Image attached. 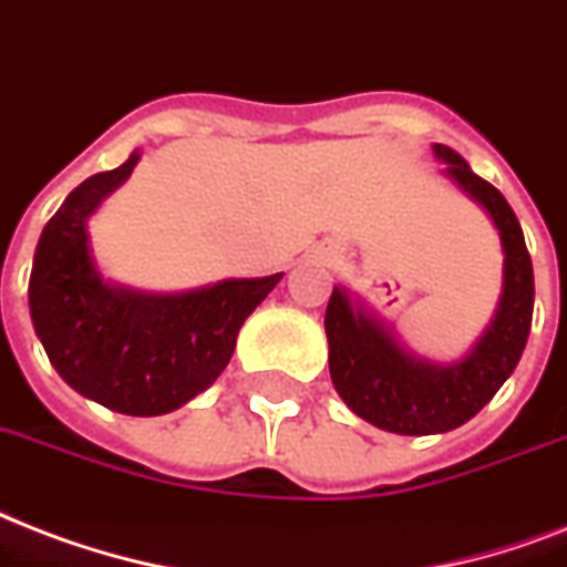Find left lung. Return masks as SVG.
I'll list each match as a JSON object with an SVG mask.
<instances>
[{"mask_svg": "<svg viewBox=\"0 0 567 567\" xmlns=\"http://www.w3.org/2000/svg\"><path fill=\"white\" fill-rule=\"evenodd\" d=\"M443 177L488 213L503 245V292L494 319L452 363L425 361L399 343L388 322L370 313L346 287H333L324 310L333 390L367 423L393 434H441L464 425L488 405L515 372L533 324L535 280L524 230L506 197L476 177L446 144H434Z\"/></svg>", "mask_w": 567, "mask_h": 567, "instance_id": "left-lung-1", "label": "left lung"}]
</instances>
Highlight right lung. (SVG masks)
Instances as JSON below:
<instances>
[{"label":"right lung","instance_id":"1","mask_svg":"<svg viewBox=\"0 0 567 567\" xmlns=\"http://www.w3.org/2000/svg\"><path fill=\"white\" fill-rule=\"evenodd\" d=\"M138 159L142 151H133L121 168L87 177L47 221L34 248L29 310L47 358L76 393L117 414L159 416L221 375L236 333L284 271L186 292H142L105 280L87 221Z\"/></svg>","mask_w":567,"mask_h":567}]
</instances>
